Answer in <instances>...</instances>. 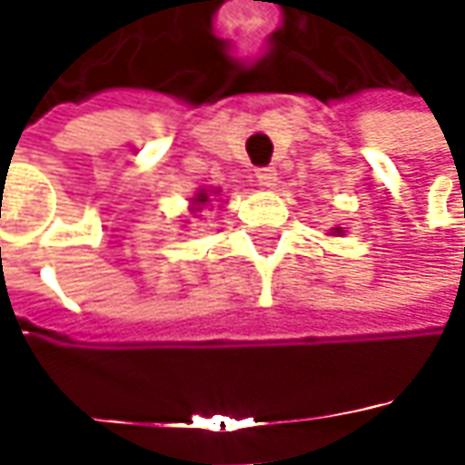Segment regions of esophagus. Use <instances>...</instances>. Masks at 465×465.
<instances>
[{"instance_id":"1","label":"esophagus","mask_w":465,"mask_h":465,"mask_svg":"<svg viewBox=\"0 0 465 465\" xmlns=\"http://www.w3.org/2000/svg\"><path fill=\"white\" fill-rule=\"evenodd\" d=\"M256 181H259V186L263 188H274L277 186V170L274 168H259L256 170Z\"/></svg>"}]
</instances>
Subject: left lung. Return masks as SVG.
I'll use <instances>...</instances> for the list:
<instances>
[{"instance_id": "1", "label": "left lung", "mask_w": 465, "mask_h": 465, "mask_svg": "<svg viewBox=\"0 0 465 465\" xmlns=\"http://www.w3.org/2000/svg\"><path fill=\"white\" fill-rule=\"evenodd\" d=\"M336 232H339V235H341V232H344V230H341V227H333V230H331V235H336Z\"/></svg>"}]
</instances>
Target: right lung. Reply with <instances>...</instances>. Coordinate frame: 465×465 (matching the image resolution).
<instances>
[{
	"label": "right lung",
	"mask_w": 465,
	"mask_h": 465,
	"mask_svg": "<svg viewBox=\"0 0 465 465\" xmlns=\"http://www.w3.org/2000/svg\"><path fill=\"white\" fill-rule=\"evenodd\" d=\"M204 204H209V193H206V188H202V191L191 199V206H193V212H199Z\"/></svg>",
	"instance_id": "right-lung-1"
}]
</instances>
